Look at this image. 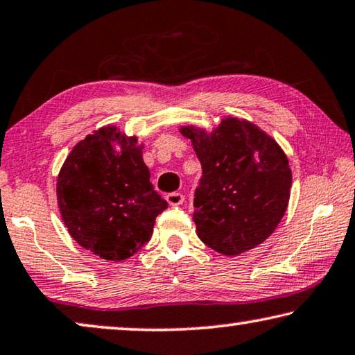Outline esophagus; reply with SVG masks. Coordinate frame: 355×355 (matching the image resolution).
Returning a JSON list of instances; mask_svg holds the SVG:
<instances>
[{"label":"esophagus","instance_id":"obj_1","mask_svg":"<svg viewBox=\"0 0 355 355\" xmlns=\"http://www.w3.org/2000/svg\"><path fill=\"white\" fill-rule=\"evenodd\" d=\"M166 201L171 206H179V205L184 203V195L179 193V192H171V193L166 195Z\"/></svg>","mask_w":355,"mask_h":355}]
</instances>
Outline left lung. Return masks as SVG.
<instances>
[{"label": "left lung", "mask_w": 355, "mask_h": 355, "mask_svg": "<svg viewBox=\"0 0 355 355\" xmlns=\"http://www.w3.org/2000/svg\"><path fill=\"white\" fill-rule=\"evenodd\" d=\"M203 168L193 198L196 234L216 252L234 257L276 230L291 198L292 171L281 146L257 125L223 117L208 132L179 128Z\"/></svg>", "instance_id": "obj_1"}]
</instances>
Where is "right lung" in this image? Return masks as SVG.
I'll use <instances>...</instances> for the list:
<instances>
[{
    "mask_svg": "<svg viewBox=\"0 0 355 355\" xmlns=\"http://www.w3.org/2000/svg\"><path fill=\"white\" fill-rule=\"evenodd\" d=\"M144 144L116 125L87 135L57 178V203L68 233L98 257L121 261L149 241L168 203L150 184Z\"/></svg>",
    "mask_w": 355,
    "mask_h": 355,
    "instance_id": "1",
    "label": "right lung"
}]
</instances>
